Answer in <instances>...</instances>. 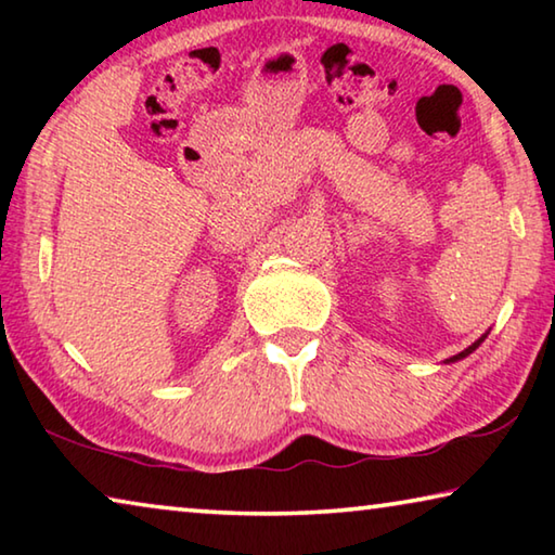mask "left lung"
<instances>
[{
  "label": "left lung",
  "instance_id": "1",
  "mask_svg": "<svg viewBox=\"0 0 555 555\" xmlns=\"http://www.w3.org/2000/svg\"><path fill=\"white\" fill-rule=\"evenodd\" d=\"M482 340H485V335L480 337V340H475L473 345H469V347H467V350H463V352H457V354H453V357H450V360H446V364H448V362H457V360H463V357H467L469 352H475V350H477V347H480V343H482Z\"/></svg>",
  "mask_w": 555,
  "mask_h": 555
}]
</instances>
